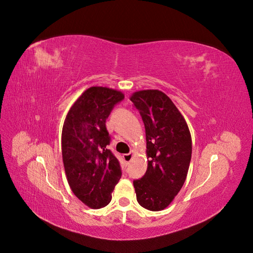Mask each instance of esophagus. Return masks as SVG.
<instances>
[{
    "label": "esophagus",
    "instance_id": "obj_1",
    "mask_svg": "<svg viewBox=\"0 0 253 253\" xmlns=\"http://www.w3.org/2000/svg\"><path fill=\"white\" fill-rule=\"evenodd\" d=\"M133 157H134V152H129L128 154H125V155H124V159H125V162H126V163L132 162Z\"/></svg>",
    "mask_w": 253,
    "mask_h": 253
}]
</instances>
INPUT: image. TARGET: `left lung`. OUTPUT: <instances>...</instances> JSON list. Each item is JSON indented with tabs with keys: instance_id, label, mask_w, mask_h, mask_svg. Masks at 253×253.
<instances>
[{
	"instance_id": "8db88e82",
	"label": "left lung",
	"mask_w": 253,
	"mask_h": 253,
	"mask_svg": "<svg viewBox=\"0 0 253 253\" xmlns=\"http://www.w3.org/2000/svg\"><path fill=\"white\" fill-rule=\"evenodd\" d=\"M129 99L140 113L147 139L148 169L133 181L137 202L151 211L164 210L187 178L191 134L185 118L162 90L135 91Z\"/></svg>"
}]
</instances>
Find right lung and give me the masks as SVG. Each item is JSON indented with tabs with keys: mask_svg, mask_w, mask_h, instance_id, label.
Returning a JSON list of instances; mask_svg holds the SVG:
<instances>
[{
	"mask_svg": "<svg viewBox=\"0 0 253 253\" xmlns=\"http://www.w3.org/2000/svg\"><path fill=\"white\" fill-rule=\"evenodd\" d=\"M125 99L119 90L91 86L68 111L62 128V158L66 178L74 194L89 208L109 205L121 177V169L108 145L111 137L105 122Z\"/></svg>",
	"mask_w": 253,
	"mask_h": 253,
	"instance_id": "1",
	"label": "right lung"
}]
</instances>
